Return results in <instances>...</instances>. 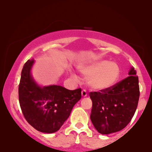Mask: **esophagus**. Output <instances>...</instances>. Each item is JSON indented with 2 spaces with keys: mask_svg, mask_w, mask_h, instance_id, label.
I'll use <instances>...</instances> for the list:
<instances>
[{
  "mask_svg": "<svg viewBox=\"0 0 152 152\" xmlns=\"http://www.w3.org/2000/svg\"><path fill=\"white\" fill-rule=\"evenodd\" d=\"M81 96L83 97H86V96H87V92H86V91L85 90V89H83V90H82V91H81Z\"/></svg>",
  "mask_w": 152,
  "mask_h": 152,
  "instance_id": "34e87169",
  "label": "esophagus"
}]
</instances>
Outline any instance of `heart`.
Here are the masks:
<instances>
[{
    "mask_svg": "<svg viewBox=\"0 0 152 152\" xmlns=\"http://www.w3.org/2000/svg\"><path fill=\"white\" fill-rule=\"evenodd\" d=\"M81 74L88 78V84L96 91L106 90L118 81L120 68L116 63L99 61L83 66L79 69Z\"/></svg>",
    "mask_w": 152,
    "mask_h": 152,
    "instance_id": "obj_1",
    "label": "heart"
}]
</instances>
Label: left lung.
Here are the masks:
<instances>
[{"label": "left lung", "instance_id": "8db88e82", "mask_svg": "<svg viewBox=\"0 0 152 152\" xmlns=\"http://www.w3.org/2000/svg\"><path fill=\"white\" fill-rule=\"evenodd\" d=\"M106 90L90 92L92 101L91 120L100 134L119 132L131 121L139 102V86L137 71Z\"/></svg>", "mask_w": 152, "mask_h": 152}]
</instances>
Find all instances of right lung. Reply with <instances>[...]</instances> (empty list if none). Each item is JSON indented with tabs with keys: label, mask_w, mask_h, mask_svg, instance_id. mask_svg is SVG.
<instances>
[{
	"label": "right lung",
	"mask_w": 152,
	"mask_h": 152,
	"mask_svg": "<svg viewBox=\"0 0 152 152\" xmlns=\"http://www.w3.org/2000/svg\"><path fill=\"white\" fill-rule=\"evenodd\" d=\"M34 59L28 60L21 71L18 86L20 109L26 120L43 133L57 132L69 117L81 98V88L66 89L61 86L40 87L31 76Z\"/></svg>",
	"instance_id": "right-lung-1"
}]
</instances>
